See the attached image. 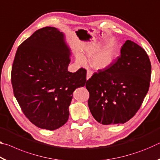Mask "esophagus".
<instances>
[{
    "mask_svg": "<svg viewBox=\"0 0 160 160\" xmlns=\"http://www.w3.org/2000/svg\"><path fill=\"white\" fill-rule=\"evenodd\" d=\"M92 72L90 71V70H88V72H87V75H86L87 80L90 79V78L92 77Z\"/></svg>",
    "mask_w": 160,
    "mask_h": 160,
    "instance_id": "1",
    "label": "esophagus"
}]
</instances>
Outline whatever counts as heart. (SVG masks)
Here are the masks:
<instances>
[{"instance_id":"obj_1","label":"heart","mask_w":160,"mask_h":160,"mask_svg":"<svg viewBox=\"0 0 160 160\" xmlns=\"http://www.w3.org/2000/svg\"><path fill=\"white\" fill-rule=\"evenodd\" d=\"M110 41L99 43L94 45L86 51L85 54L88 58H90V64L92 68L101 70H104L114 63L120 53V48L117 43L113 42L107 46ZM77 61L79 64L85 63L83 57L78 55Z\"/></svg>"}]
</instances>
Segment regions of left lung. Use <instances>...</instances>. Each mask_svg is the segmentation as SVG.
<instances>
[{"instance_id": "8db88e82", "label": "left lung", "mask_w": 160, "mask_h": 160, "mask_svg": "<svg viewBox=\"0 0 160 160\" xmlns=\"http://www.w3.org/2000/svg\"><path fill=\"white\" fill-rule=\"evenodd\" d=\"M150 77L151 63L147 53L136 43L127 40L120 57L87 81L92 115L103 125L127 122L141 106Z\"/></svg>"}]
</instances>
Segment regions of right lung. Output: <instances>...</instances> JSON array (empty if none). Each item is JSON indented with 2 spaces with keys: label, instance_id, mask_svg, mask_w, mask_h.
I'll return each mask as SVG.
<instances>
[{
  "label": "right lung",
  "instance_id": "add662e5",
  "mask_svg": "<svg viewBox=\"0 0 160 160\" xmlns=\"http://www.w3.org/2000/svg\"><path fill=\"white\" fill-rule=\"evenodd\" d=\"M70 56L64 33L52 27L38 29L16 52L13 92L25 115L40 128L53 131L63 126L72 93L87 82L85 69L68 71Z\"/></svg>",
  "mask_w": 160,
  "mask_h": 160
}]
</instances>
